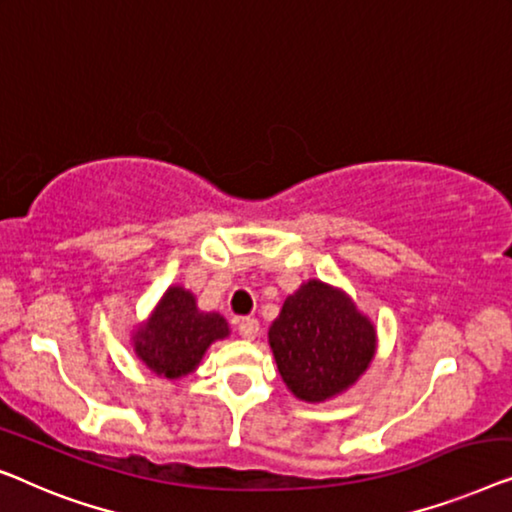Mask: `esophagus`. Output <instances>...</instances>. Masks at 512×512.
<instances>
[{
    "instance_id": "esophagus-1",
    "label": "esophagus",
    "mask_w": 512,
    "mask_h": 512,
    "mask_svg": "<svg viewBox=\"0 0 512 512\" xmlns=\"http://www.w3.org/2000/svg\"><path fill=\"white\" fill-rule=\"evenodd\" d=\"M239 334L246 338V341H253V338L259 334V322L255 318H243L239 322Z\"/></svg>"
}]
</instances>
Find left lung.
Masks as SVG:
<instances>
[{
    "mask_svg": "<svg viewBox=\"0 0 512 512\" xmlns=\"http://www.w3.org/2000/svg\"><path fill=\"white\" fill-rule=\"evenodd\" d=\"M269 343L294 397L325 401L348 390L369 369L376 329L348 294L308 280L285 299L269 329Z\"/></svg>",
    "mask_w": 512,
    "mask_h": 512,
    "instance_id": "left-lung-1",
    "label": "left lung"
}]
</instances>
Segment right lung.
I'll return each mask as SVG.
<instances>
[{"instance_id": "1", "label": "right lung", "mask_w": 512, "mask_h": 512, "mask_svg": "<svg viewBox=\"0 0 512 512\" xmlns=\"http://www.w3.org/2000/svg\"><path fill=\"white\" fill-rule=\"evenodd\" d=\"M227 334L222 315L197 311L190 292L169 287L148 325L136 331L134 350L150 371L174 380L194 371L208 345Z\"/></svg>"}]
</instances>
